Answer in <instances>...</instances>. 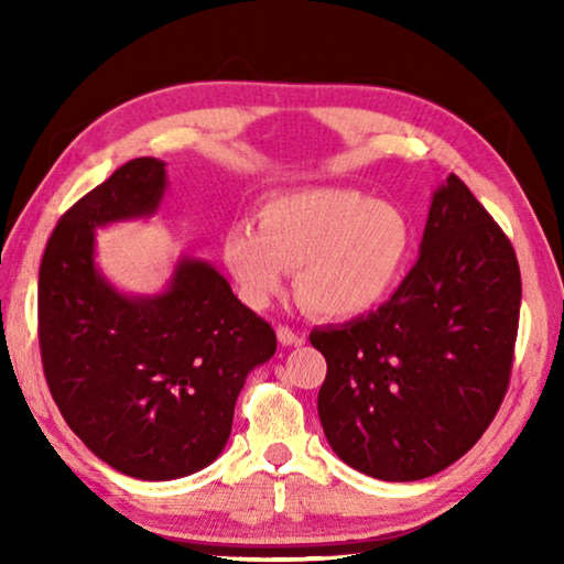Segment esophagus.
<instances>
[{
	"label": "esophagus",
	"mask_w": 564,
	"mask_h": 564,
	"mask_svg": "<svg viewBox=\"0 0 564 564\" xmlns=\"http://www.w3.org/2000/svg\"><path fill=\"white\" fill-rule=\"evenodd\" d=\"M275 336H279L281 346H301V343H303L301 333L291 330L289 326H279V328H275Z\"/></svg>",
	"instance_id": "esophagus-1"
}]
</instances>
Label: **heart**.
<instances>
[{"instance_id": "obj_1", "label": "heart", "mask_w": 564, "mask_h": 564, "mask_svg": "<svg viewBox=\"0 0 564 564\" xmlns=\"http://www.w3.org/2000/svg\"><path fill=\"white\" fill-rule=\"evenodd\" d=\"M415 226L403 208L350 186H311L265 198L259 226L224 234V263L251 308H269L295 269L299 301L318 318L366 316L408 279Z\"/></svg>"}]
</instances>
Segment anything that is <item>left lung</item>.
Segmentation results:
<instances>
[{
    "label": "left lung",
    "mask_w": 564,
    "mask_h": 564,
    "mask_svg": "<svg viewBox=\"0 0 564 564\" xmlns=\"http://www.w3.org/2000/svg\"><path fill=\"white\" fill-rule=\"evenodd\" d=\"M520 299L512 243L451 174L403 285L368 316L311 333L328 362L318 415L333 453L388 482L460 460L508 390Z\"/></svg>",
    "instance_id": "left-lung-1"
}]
</instances>
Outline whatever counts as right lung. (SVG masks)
<instances>
[{"label": "right lung", "mask_w": 564, "mask_h": 564, "mask_svg": "<svg viewBox=\"0 0 564 564\" xmlns=\"http://www.w3.org/2000/svg\"><path fill=\"white\" fill-rule=\"evenodd\" d=\"M166 164L131 159L79 198L44 248L40 346L66 425L129 477L176 480L226 447L248 373L275 333L204 259L181 256L161 293H121L97 265V228L151 218Z\"/></svg>", "instance_id": "obj_1"}]
</instances>
